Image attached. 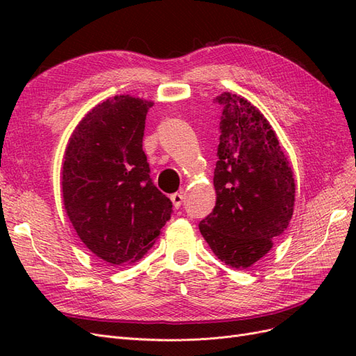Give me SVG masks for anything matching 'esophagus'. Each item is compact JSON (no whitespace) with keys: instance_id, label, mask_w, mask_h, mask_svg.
I'll list each match as a JSON object with an SVG mask.
<instances>
[{"instance_id":"obj_1","label":"esophagus","mask_w":356,"mask_h":356,"mask_svg":"<svg viewBox=\"0 0 356 356\" xmlns=\"http://www.w3.org/2000/svg\"><path fill=\"white\" fill-rule=\"evenodd\" d=\"M182 199H184V195H182V191L174 193V195H170V200H172V203H174V207H175L177 209L182 204Z\"/></svg>"}]
</instances>
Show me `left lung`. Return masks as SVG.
Wrapping results in <instances>:
<instances>
[{
    "label": "left lung",
    "instance_id": "obj_1",
    "mask_svg": "<svg viewBox=\"0 0 356 356\" xmlns=\"http://www.w3.org/2000/svg\"><path fill=\"white\" fill-rule=\"evenodd\" d=\"M213 169L217 202L199 230L213 254L234 268L264 257L294 209L293 170L272 126L251 102L222 93Z\"/></svg>",
    "mask_w": 356,
    "mask_h": 356
}]
</instances>
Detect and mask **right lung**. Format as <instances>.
Returning <instances> with one entry per match:
<instances>
[{
	"label": "right lung",
	"mask_w": 356,
	"mask_h": 356,
	"mask_svg": "<svg viewBox=\"0 0 356 356\" xmlns=\"http://www.w3.org/2000/svg\"><path fill=\"white\" fill-rule=\"evenodd\" d=\"M153 102L106 99L75 129L62 166L63 204L83 243L104 261L139 260L170 220L172 202L149 177L143 149Z\"/></svg>",
	"instance_id": "add662e5"
}]
</instances>
